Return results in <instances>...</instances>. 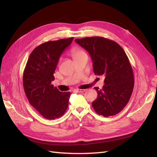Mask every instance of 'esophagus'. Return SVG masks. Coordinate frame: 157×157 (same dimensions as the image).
I'll list each match as a JSON object with an SVG mask.
<instances>
[{"label": "esophagus", "mask_w": 157, "mask_h": 157, "mask_svg": "<svg viewBox=\"0 0 157 157\" xmlns=\"http://www.w3.org/2000/svg\"><path fill=\"white\" fill-rule=\"evenodd\" d=\"M75 91H76L77 92L81 93V92H85V90H83V89H77V90H75Z\"/></svg>", "instance_id": "esophagus-1"}]
</instances>
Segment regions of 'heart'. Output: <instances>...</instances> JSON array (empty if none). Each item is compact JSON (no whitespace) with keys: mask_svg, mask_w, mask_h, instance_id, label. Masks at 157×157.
<instances>
[{"mask_svg":"<svg viewBox=\"0 0 157 157\" xmlns=\"http://www.w3.org/2000/svg\"><path fill=\"white\" fill-rule=\"evenodd\" d=\"M84 53H85V52L79 48L74 47V48H71V55H72L73 58L76 57V56H78L82 54H84Z\"/></svg>","mask_w":157,"mask_h":157,"instance_id":"1","label":"heart"}]
</instances>
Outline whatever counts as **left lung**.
I'll return each mask as SVG.
<instances>
[{"label": "left lung", "instance_id": "8db88e82", "mask_svg": "<svg viewBox=\"0 0 157 157\" xmlns=\"http://www.w3.org/2000/svg\"><path fill=\"white\" fill-rule=\"evenodd\" d=\"M91 56L96 75L105 77L98 97L92 102L95 112L107 117L115 115L128 104L134 86L133 69L124 50L117 43L99 36L75 39Z\"/></svg>", "mask_w": 157, "mask_h": 157}]
</instances>
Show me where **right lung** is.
<instances>
[{
    "instance_id": "add662e5",
    "label": "right lung",
    "mask_w": 157,
    "mask_h": 157,
    "mask_svg": "<svg viewBox=\"0 0 157 157\" xmlns=\"http://www.w3.org/2000/svg\"><path fill=\"white\" fill-rule=\"evenodd\" d=\"M73 38L48 41L31 52L23 74L25 95L33 107L47 119H55L65 113L70 92H61L51 84L59 59Z\"/></svg>"
}]
</instances>
